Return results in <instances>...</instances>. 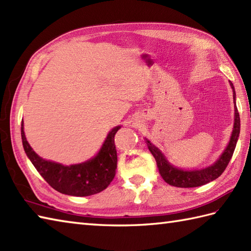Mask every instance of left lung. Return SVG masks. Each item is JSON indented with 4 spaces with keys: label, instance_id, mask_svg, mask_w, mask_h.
<instances>
[{
    "label": "left lung",
    "instance_id": "1",
    "mask_svg": "<svg viewBox=\"0 0 251 251\" xmlns=\"http://www.w3.org/2000/svg\"><path fill=\"white\" fill-rule=\"evenodd\" d=\"M231 87L233 89V99H234V109H235V113H234V127L232 131V136L230 138V142H228L226 150L223 151L221 156L217 159L215 164L211 166H208L202 169H195V170H183L175 167L174 165L170 164L166 156L161 152V150L157 147H155L147 139V145L149 150L152 153L157 164L158 172L161 174L162 178L167 182L169 185L177 186V188H195V186L204 185L212 180H216L218 177H220L222 173L225 172L228 162L232 158V155L235 150L236 143L239 137V131H241V119H239V114L235 104V89H234L233 84L230 82Z\"/></svg>",
    "mask_w": 251,
    "mask_h": 251
}]
</instances>
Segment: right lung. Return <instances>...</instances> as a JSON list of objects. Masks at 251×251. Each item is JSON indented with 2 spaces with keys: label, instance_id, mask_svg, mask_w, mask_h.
Returning a JSON list of instances; mask_svg holds the SVG:
<instances>
[{
  "label": "right lung",
  "instance_id": "1",
  "mask_svg": "<svg viewBox=\"0 0 251 251\" xmlns=\"http://www.w3.org/2000/svg\"><path fill=\"white\" fill-rule=\"evenodd\" d=\"M120 128L121 126H116L109 132L94 158L70 166L46 161L37 155L25 139L24 122H21V139L26 156L52 189L67 195L89 196L105 190L114 178L117 166L114 136Z\"/></svg>",
  "mask_w": 251,
  "mask_h": 251
}]
</instances>
